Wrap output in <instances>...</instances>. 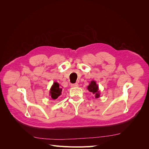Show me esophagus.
Here are the masks:
<instances>
[{
	"instance_id": "34e87169",
	"label": "esophagus",
	"mask_w": 149,
	"mask_h": 149,
	"mask_svg": "<svg viewBox=\"0 0 149 149\" xmlns=\"http://www.w3.org/2000/svg\"><path fill=\"white\" fill-rule=\"evenodd\" d=\"M71 87H78V83H74V84H71Z\"/></svg>"
}]
</instances>
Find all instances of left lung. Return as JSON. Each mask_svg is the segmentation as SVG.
Masks as SVG:
<instances>
[{
  "label": "left lung",
  "instance_id": "left-lung-1",
  "mask_svg": "<svg viewBox=\"0 0 149 149\" xmlns=\"http://www.w3.org/2000/svg\"><path fill=\"white\" fill-rule=\"evenodd\" d=\"M98 88V85L96 84L95 81H91V83H90L88 86V91L94 94V96H95V98H97L100 96V91H99Z\"/></svg>",
  "mask_w": 149,
  "mask_h": 149
}]
</instances>
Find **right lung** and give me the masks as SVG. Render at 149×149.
<instances>
[{"label": "right lung", "instance_id": "obj_1", "mask_svg": "<svg viewBox=\"0 0 149 149\" xmlns=\"http://www.w3.org/2000/svg\"><path fill=\"white\" fill-rule=\"evenodd\" d=\"M62 89L60 88L59 83L57 82H55L52 85V86L49 91V94H50L51 97L53 100H56L61 94Z\"/></svg>", "mask_w": 149, "mask_h": 149}]
</instances>
